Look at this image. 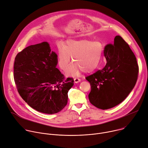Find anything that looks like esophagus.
I'll use <instances>...</instances> for the list:
<instances>
[{
    "mask_svg": "<svg viewBox=\"0 0 148 148\" xmlns=\"http://www.w3.org/2000/svg\"><path fill=\"white\" fill-rule=\"evenodd\" d=\"M74 81H75V83H79V82H80V79H79V78H78V77H75V79H74Z\"/></svg>",
    "mask_w": 148,
    "mask_h": 148,
    "instance_id": "1",
    "label": "esophagus"
}]
</instances>
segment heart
<instances>
[{"label":"heart","mask_w":148,"mask_h":148,"mask_svg":"<svg viewBox=\"0 0 148 148\" xmlns=\"http://www.w3.org/2000/svg\"><path fill=\"white\" fill-rule=\"evenodd\" d=\"M103 47L99 41L88 39L68 40L58 51L59 68L66 71L72 60L74 64L68 72V75L76 76L81 71L89 73L95 70L102 58Z\"/></svg>","instance_id":"heart-1"}]
</instances>
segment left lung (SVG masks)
Wrapping results in <instances>:
<instances>
[{
	"mask_svg": "<svg viewBox=\"0 0 148 148\" xmlns=\"http://www.w3.org/2000/svg\"><path fill=\"white\" fill-rule=\"evenodd\" d=\"M105 66L86 77L90 84V102L101 109L115 106L128 96L138 79L139 66L129 45L120 36L104 49Z\"/></svg>",
	"mask_w": 148,
	"mask_h": 148,
	"instance_id": "8db88e82",
	"label": "left lung"
}]
</instances>
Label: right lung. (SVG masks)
Listing matches in <instances>:
<instances>
[{
    "instance_id": "right-lung-1",
    "label": "right lung",
    "mask_w": 148,
    "mask_h": 148,
    "mask_svg": "<svg viewBox=\"0 0 148 148\" xmlns=\"http://www.w3.org/2000/svg\"><path fill=\"white\" fill-rule=\"evenodd\" d=\"M58 56L46 42L30 45L14 59V80L22 99L33 109L56 113L67 105L72 77L66 79L56 68Z\"/></svg>"
}]
</instances>
